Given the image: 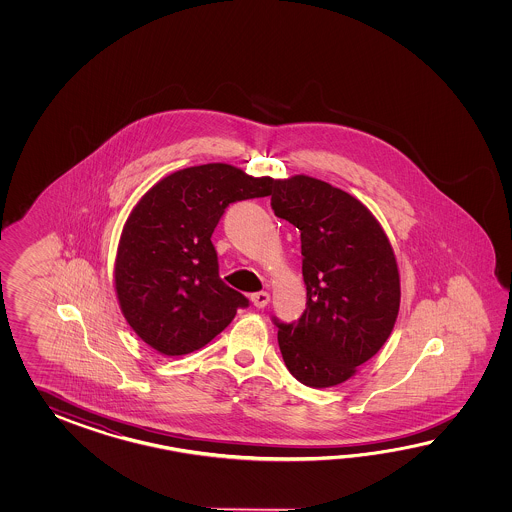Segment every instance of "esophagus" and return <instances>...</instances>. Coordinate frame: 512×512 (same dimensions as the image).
<instances>
[{
  "label": "esophagus",
  "instance_id": "34e87169",
  "mask_svg": "<svg viewBox=\"0 0 512 512\" xmlns=\"http://www.w3.org/2000/svg\"><path fill=\"white\" fill-rule=\"evenodd\" d=\"M252 304L256 305L258 309H263L265 305L271 302V294L261 291V293H254L251 296Z\"/></svg>",
  "mask_w": 512,
  "mask_h": 512
}]
</instances>
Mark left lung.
<instances>
[{"label": "left lung", "mask_w": 512, "mask_h": 512, "mask_svg": "<svg viewBox=\"0 0 512 512\" xmlns=\"http://www.w3.org/2000/svg\"><path fill=\"white\" fill-rule=\"evenodd\" d=\"M271 207L302 240L304 315L278 327L283 362L311 388L348 381L392 333L401 287L392 245L359 199L307 175L274 181Z\"/></svg>", "instance_id": "8db88e82"}]
</instances>
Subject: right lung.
Returning <instances> with one entry per match:
<instances>
[{"label": "right lung", "mask_w": 512, "mask_h": 512, "mask_svg": "<svg viewBox=\"0 0 512 512\" xmlns=\"http://www.w3.org/2000/svg\"><path fill=\"white\" fill-rule=\"evenodd\" d=\"M274 179L230 164L168 175L133 208L120 236L115 287L139 337L168 357L203 348L249 298L219 278L212 232L230 203L271 196Z\"/></svg>", "instance_id": "add662e5"}]
</instances>
